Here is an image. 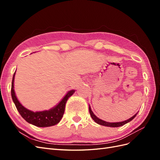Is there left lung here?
<instances>
[{
  "mask_svg": "<svg viewBox=\"0 0 160 160\" xmlns=\"http://www.w3.org/2000/svg\"><path fill=\"white\" fill-rule=\"evenodd\" d=\"M89 113L91 115V118L93 119L94 120V122H96L99 125H103V126H106V127H111V128H118V127H120V126H122V125H125L128 123V122H131V121L133 120L135 118V116L137 115L138 113H135L133 117H132L131 118L125 120V121H123V122H115V123H111V122H105V121L99 118H98L97 116L93 113V111H92L91 109V107L89 105Z\"/></svg>",
  "mask_w": 160,
  "mask_h": 160,
  "instance_id": "1",
  "label": "left lung"
}]
</instances>
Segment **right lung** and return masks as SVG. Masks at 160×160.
Listing matches in <instances>:
<instances>
[{"label": "right lung", "instance_id": "1", "mask_svg": "<svg viewBox=\"0 0 160 160\" xmlns=\"http://www.w3.org/2000/svg\"><path fill=\"white\" fill-rule=\"evenodd\" d=\"M15 72H14L13 75L12 81L11 96L14 105H15L19 113L22 116V118L25 121H27L28 123L40 128L50 127L59 123L65 112L67 101L75 93V90L72 89L71 91H69L64 96V98L61 99L60 102L49 110L34 112V111H32L24 107L19 102V101L17 98L14 89V82Z\"/></svg>", "mask_w": 160, "mask_h": 160}]
</instances>
